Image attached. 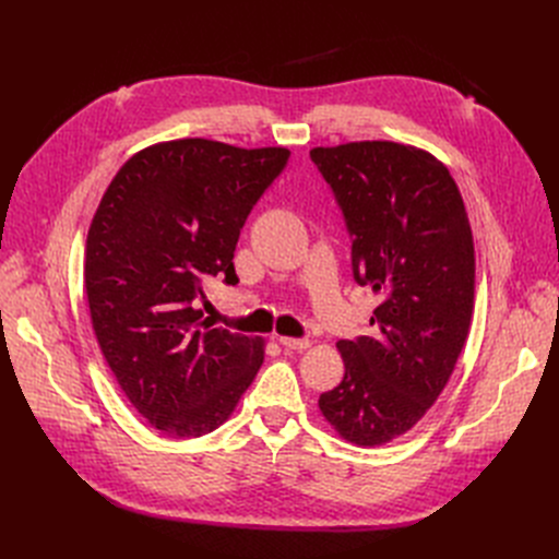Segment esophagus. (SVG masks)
I'll return each mask as SVG.
<instances>
[{
    "label": "esophagus",
    "mask_w": 559,
    "mask_h": 559,
    "mask_svg": "<svg viewBox=\"0 0 559 559\" xmlns=\"http://www.w3.org/2000/svg\"><path fill=\"white\" fill-rule=\"evenodd\" d=\"M278 342L285 346V348H292V350H304L310 346V340L308 337H278Z\"/></svg>",
    "instance_id": "obj_1"
}]
</instances>
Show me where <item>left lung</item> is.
<instances>
[{
	"label": "left lung",
	"mask_w": 559,
	"mask_h": 559,
	"mask_svg": "<svg viewBox=\"0 0 559 559\" xmlns=\"http://www.w3.org/2000/svg\"><path fill=\"white\" fill-rule=\"evenodd\" d=\"M350 238L358 285L380 297L371 335L340 340L344 378L321 415L358 447L407 432L437 401L472 326L476 258L449 169L417 146L367 140L317 146Z\"/></svg>",
	"instance_id": "left-lung-1"
}]
</instances>
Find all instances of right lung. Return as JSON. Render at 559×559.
<instances>
[{"label": "right lung", "instance_id": "right-lung-1", "mask_svg": "<svg viewBox=\"0 0 559 559\" xmlns=\"http://www.w3.org/2000/svg\"><path fill=\"white\" fill-rule=\"evenodd\" d=\"M289 160L283 146L160 142L131 156L85 242V295L102 354L138 413L188 439L228 419L262 365V340L213 329L203 283H238L233 253L258 199Z\"/></svg>", "mask_w": 559, "mask_h": 559}]
</instances>
